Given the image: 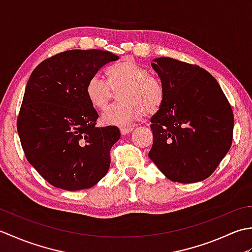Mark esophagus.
Masks as SVG:
<instances>
[{
	"mask_svg": "<svg viewBox=\"0 0 252 252\" xmlns=\"http://www.w3.org/2000/svg\"><path fill=\"white\" fill-rule=\"evenodd\" d=\"M133 130H134V126H126V127H121L120 132L122 135H126V134H129L130 132H132Z\"/></svg>",
	"mask_w": 252,
	"mask_h": 252,
	"instance_id": "34e87169",
	"label": "esophagus"
}]
</instances>
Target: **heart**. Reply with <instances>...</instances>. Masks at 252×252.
<instances>
[{"label":"heart","mask_w":252,"mask_h":252,"mask_svg":"<svg viewBox=\"0 0 252 252\" xmlns=\"http://www.w3.org/2000/svg\"><path fill=\"white\" fill-rule=\"evenodd\" d=\"M107 74L109 83L101 74L95 73L85 89L89 101L96 109L106 108L114 94L112 90H121V103L110 107L101 115L104 125L125 126L144 115L156 114L161 107L164 96L162 85L136 62L127 58L111 67Z\"/></svg>","instance_id":"obj_1"}]
</instances>
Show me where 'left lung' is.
<instances>
[{
  "instance_id": "obj_1",
  "label": "left lung",
  "mask_w": 252,
  "mask_h": 252,
  "mask_svg": "<svg viewBox=\"0 0 252 252\" xmlns=\"http://www.w3.org/2000/svg\"><path fill=\"white\" fill-rule=\"evenodd\" d=\"M163 103L151 119L148 156L170 181L196 183L209 178L232 145L234 116L217 80L199 66L155 58Z\"/></svg>"
}]
</instances>
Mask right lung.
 <instances>
[{
	"label": "right lung",
	"mask_w": 252,
	"mask_h": 252,
	"mask_svg": "<svg viewBox=\"0 0 252 252\" xmlns=\"http://www.w3.org/2000/svg\"><path fill=\"white\" fill-rule=\"evenodd\" d=\"M108 51L71 50L37 65L27 82L17 120L26 158L42 178L65 190L87 189L108 172L115 126H96L87 84L107 63Z\"/></svg>",
	"instance_id": "obj_1"
}]
</instances>
